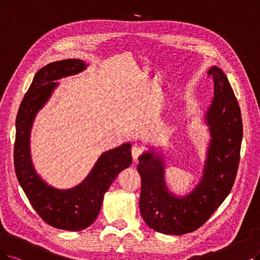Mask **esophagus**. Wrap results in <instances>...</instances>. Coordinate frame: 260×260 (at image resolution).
Here are the masks:
<instances>
[{
  "label": "esophagus",
  "mask_w": 260,
  "mask_h": 260,
  "mask_svg": "<svg viewBox=\"0 0 260 260\" xmlns=\"http://www.w3.org/2000/svg\"><path fill=\"white\" fill-rule=\"evenodd\" d=\"M143 152V147L139 146V145H134L131 149V153H132V158L134 161H137L138 158L142 154Z\"/></svg>",
  "instance_id": "1"
}]
</instances>
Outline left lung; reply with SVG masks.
Masks as SVG:
<instances>
[{"instance_id":"1","label":"left lung","mask_w":260,"mask_h":260,"mask_svg":"<svg viewBox=\"0 0 260 260\" xmlns=\"http://www.w3.org/2000/svg\"><path fill=\"white\" fill-rule=\"evenodd\" d=\"M208 75L214 84L212 103L205 113L210 141L203 177L193 191L179 197L168 189L161 152L152 148L139 157L141 214L158 233L181 236L196 231L219 208L236 179L243 136L240 107L222 69L212 66Z\"/></svg>"}]
</instances>
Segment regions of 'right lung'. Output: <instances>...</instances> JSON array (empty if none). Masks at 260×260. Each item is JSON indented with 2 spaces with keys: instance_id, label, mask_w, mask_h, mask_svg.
<instances>
[{
  "instance_id": "add662e5",
  "label": "right lung",
  "mask_w": 260,
  "mask_h": 260,
  "mask_svg": "<svg viewBox=\"0 0 260 260\" xmlns=\"http://www.w3.org/2000/svg\"><path fill=\"white\" fill-rule=\"evenodd\" d=\"M86 67L84 60L70 58L41 68L20 105L16 119L14 162L18 181L41 219L58 230L71 232L85 230L96 221L103 195L118 174L132 162L131 144L124 143L103 152L83 182L67 190L49 185L34 169L29 136L36 114L58 85L55 81L77 75Z\"/></svg>"
}]
</instances>
